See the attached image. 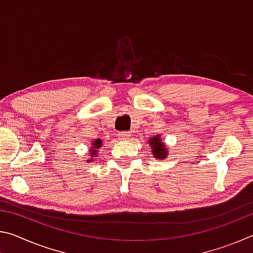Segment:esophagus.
Returning a JSON list of instances; mask_svg holds the SVG:
<instances>
[{"label":"esophagus","mask_w":253,"mask_h":253,"mask_svg":"<svg viewBox=\"0 0 253 253\" xmlns=\"http://www.w3.org/2000/svg\"><path fill=\"white\" fill-rule=\"evenodd\" d=\"M129 138H130V132L128 131H123L121 134H118L119 140H129Z\"/></svg>","instance_id":"obj_1"}]
</instances>
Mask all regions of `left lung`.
I'll list each match as a JSON object with an SVG mask.
<instances>
[{"label":"left lung","instance_id":"1","mask_svg":"<svg viewBox=\"0 0 253 253\" xmlns=\"http://www.w3.org/2000/svg\"><path fill=\"white\" fill-rule=\"evenodd\" d=\"M148 144L149 147L152 148V154L157 160H164L168 156V147H166L164 142L160 138V135L153 137V138H149Z\"/></svg>","mask_w":253,"mask_h":253}]
</instances>
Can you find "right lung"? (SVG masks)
I'll list each match as a JSON object with an SVG mask.
<instances>
[{
	"mask_svg": "<svg viewBox=\"0 0 253 253\" xmlns=\"http://www.w3.org/2000/svg\"><path fill=\"white\" fill-rule=\"evenodd\" d=\"M101 145H102V140L101 139L92 140L91 146H90V154H89V156H90V158H88L89 162H92L93 158L97 157V152H98V149L101 147Z\"/></svg>",
	"mask_w": 253,
	"mask_h": 253,
	"instance_id": "obj_1",
	"label": "right lung"
}]
</instances>
